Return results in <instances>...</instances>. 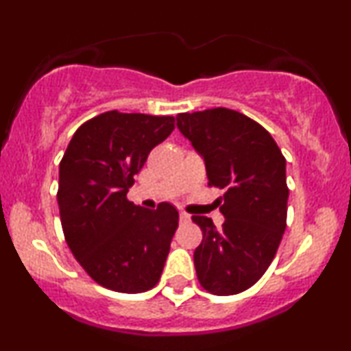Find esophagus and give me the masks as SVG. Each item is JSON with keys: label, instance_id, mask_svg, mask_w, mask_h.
<instances>
[{"label": "esophagus", "instance_id": "1", "mask_svg": "<svg viewBox=\"0 0 351 351\" xmlns=\"http://www.w3.org/2000/svg\"><path fill=\"white\" fill-rule=\"evenodd\" d=\"M189 219H191V216H189L188 213H184V211L180 213V221H181V223H188Z\"/></svg>", "mask_w": 351, "mask_h": 351}]
</instances>
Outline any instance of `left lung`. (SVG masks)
Here are the masks:
<instances>
[{
    "label": "left lung",
    "mask_w": 351,
    "mask_h": 351,
    "mask_svg": "<svg viewBox=\"0 0 351 351\" xmlns=\"http://www.w3.org/2000/svg\"><path fill=\"white\" fill-rule=\"evenodd\" d=\"M176 127L203 158L209 184L226 191L217 199L223 228L193 216L203 231L196 276L208 292L234 295L264 276L284 236L285 158L263 125L231 108L178 114Z\"/></svg>",
    "instance_id": "1"
}]
</instances>
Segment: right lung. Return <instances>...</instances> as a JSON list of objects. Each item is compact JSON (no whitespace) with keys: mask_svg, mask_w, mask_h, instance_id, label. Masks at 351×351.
Listing matches in <instances>:
<instances>
[{"mask_svg":"<svg viewBox=\"0 0 351 351\" xmlns=\"http://www.w3.org/2000/svg\"><path fill=\"white\" fill-rule=\"evenodd\" d=\"M175 128V117L106 112L80 125L59 165L58 203L67 245L102 287L150 291L178 228L170 203L145 209L127 199L148 153Z\"/></svg>","mask_w":351,"mask_h":351,"instance_id":"1","label":"right lung"}]
</instances>
